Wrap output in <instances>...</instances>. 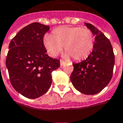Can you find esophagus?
Masks as SVG:
<instances>
[{
    "instance_id": "esophagus-1",
    "label": "esophagus",
    "mask_w": 123,
    "mask_h": 123,
    "mask_svg": "<svg viewBox=\"0 0 123 123\" xmlns=\"http://www.w3.org/2000/svg\"><path fill=\"white\" fill-rule=\"evenodd\" d=\"M61 62V65H64V63H65V62L63 61H62V60H61V62Z\"/></svg>"
}]
</instances>
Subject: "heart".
<instances>
[{
  "instance_id": "heart-1",
  "label": "heart",
  "mask_w": 123,
  "mask_h": 123,
  "mask_svg": "<svg viewBox=\"0 0 123 123\" xmlns=\"http://www.w3.org/2000/svg\"><path fill=\"white\" fill-rule=\"evenodd\" d=\"M43 45L49 55L55 57L63 49L67 58L73 57L74 61L86 59L92 52L94 37L92 32L80 27H62L55 29L51 35H46Z\"/></svg>"
}]
</instances>
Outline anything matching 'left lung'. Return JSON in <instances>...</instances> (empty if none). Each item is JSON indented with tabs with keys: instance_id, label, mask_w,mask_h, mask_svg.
<instances>
[{
	"instance_id": "1",
	"label": "left lung",
	"mask_w": 123,
	"mask_h": 123,
	"mask_svg": "<svg viewBox=\"0 0 123 123\" xmlns=\"http://www.w3.org/2000/svg\"><path fill=\"white\" fill-rule=\"evenodd\" d=\"M85 25L95 36L94 49L86 60L73 64L70 80L81 93L93 95L100 92L110 82L115 55L109 39L92 25Z\"/></svg>"
}]
</instances>
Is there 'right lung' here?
I'll return each mask as SVG.
<instances>
[{"label": "right lung", "mask_w": 123, "mask_h": 123, "mask_svg": "<svg viewBox=\"0 0 123 123\" xmlns=\"http://www.w3.org/2000/svg\"><path fill=\"white\" fill-rule=\"evenodd\" d=\"M49 27L34 22L22 29L11 40L6 58L10 81L20 94L37 98L47 92L52 83L53 71L60 60L49 57L43 37Z\"/></svg>", "instance_id": "right-lung-1"}]
</instances>
